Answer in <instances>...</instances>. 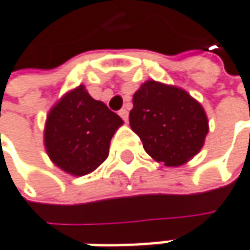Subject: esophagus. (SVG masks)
<instances>
[{
  "label": "esophagus",
  "mask_w": 250,
  "mask_h": 250,
  "mask_svg": "<svg viewBox=\"0 0 250 250\" xmlns=\"http://www.w3.org/2000/svg\"><path fill=\"white\" fill-rule=\"evenodd\" d=\"M119 114H120V117H122L125 122L128 120V110H127V109H122V110L119 111Z\"/></svg>",
  "instance_id": "esophagus-1"
}]
</instances>
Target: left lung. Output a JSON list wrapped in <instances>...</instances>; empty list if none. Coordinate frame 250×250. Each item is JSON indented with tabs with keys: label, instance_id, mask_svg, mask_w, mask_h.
<instances>
[{
	"label": "left lung",
	"instance_id": "8db88e82",
	"mask_svg": "<svg viewBox=\"0 0 250 250\" xmlns=\"http://www.w3.org/2000/svg\"><path fill=\"white\" fill-rule=\"evenodd\" d=\"M128 119L147 154L168 167L192 158L208 134V119L198 102L183 89L154 81L134 93Z\"/></svg>",
	"mask_w": 250,
	"mask_h": 250
}]
</instances>
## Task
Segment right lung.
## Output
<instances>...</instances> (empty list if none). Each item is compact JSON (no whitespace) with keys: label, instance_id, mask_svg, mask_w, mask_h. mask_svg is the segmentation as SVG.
Instances as JSON below:
<instances>
[{"label":"right lung","instance_id":"add662e5","mask_svg":"<svg viewBox=\"0 0 250 250\" xmlns=\"http://www.w3.org/2000/svg\"><path fill=\"white\" fill-rule=\"evenodd\" d=\"M122 125L120 116L79 86L49 111L45 127L48 155L69 174L86 175L107 158L111 137Z\"/></svg>","mask_w":250,"mask_h":250}]
</instances>
